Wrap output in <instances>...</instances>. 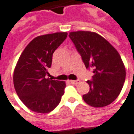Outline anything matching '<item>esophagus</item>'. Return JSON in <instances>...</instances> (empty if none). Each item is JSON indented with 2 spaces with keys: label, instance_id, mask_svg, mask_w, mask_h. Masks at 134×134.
I'll return each instance as SVG.
<instances>
[{
  "label": "esophagus",
  "instance_id": "1",
  "mask_svg": "<svg viewBox=\"0 0 134 134\" xmlns=\"http://www.w3.org/2000/svg\"><path fill=\"white\" fill-rule=\"evenodd\" d=\"M79 80H75V81H70V82L72 83V84H78L79 83Z\"/></svg>",
  "mask_w": 134,
  "mask_h": 134
}]
</instances>
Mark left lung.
Here are the masks:
<instances>
[{
	"mask_svg": "<svg viewBox=\"0 0 134 134\" xmlns=\"http://www.w3.org/2000/svg\"><path fill=\"white\" fill-rule=\"evenodd\" d=\"M69 36L81 56L85 67L92 68L90 92L83 95L88 105L103 107L111 103L120 93L125 80V68L115 48L98 34L70 32Z\"/></svg>",
	"mask_w": 134,
	"mask_h": 134,
	"instance_id": "left-lung-1",
	"label": "left lung"
}]
</instances>
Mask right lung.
<instances>
[{
    "label": "right lung",
    "mask_w": 134,
    "mask_h": 134,
    "mask_svg": "<svg viewBox=\"0 0 134 134\" xmlns=\"http://www.w3.org/2000/svg\"><path fill=\"white\" fill-rule=\"evenodd\" d=\"M67 36V32L37 36L18 59L14 72V89L21 101L33 111L51 112L61 101L66 83L47 76L53 54Z\"/></svg>",
    "instance_id": "right-lung-1"
}]
</instances>
